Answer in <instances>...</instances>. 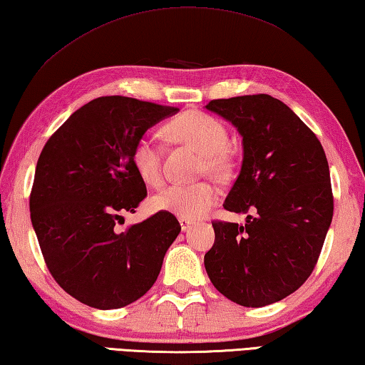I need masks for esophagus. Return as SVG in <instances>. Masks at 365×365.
<instances>
[{"label":"esophagus","mask_w":365,"mask_h":365,"mask_svg":"<svg viewBox=\"0 0 365 365\" xmlns=\"http://www.w3.org/2000/svg\"><path fill=\"white\" fill-rule=\"evenodd\" d=\"M178 222H180V227H182L183 231H187V230H190L191 227H193V222L187 220V218H180V220H178Z\"/></svg>","instance_id":"34e87169"}]
</instances>
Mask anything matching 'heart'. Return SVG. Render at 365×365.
<instances>
[{"label":"heart","mask_w":365,"mask_h":365,"mask_svg":"<svg viewBox=\"0 0 365 365\" xmlns=\"http://www.w3.org/2000/svg\"><path fill=\"white\" fill-rule=\"evenodd\" d=\"M165 130L175 140L200 150L204 158L202 169L212 174H225L230 168L227 153L228 132L217 118L201 111H185L165 124ZM134 169L143 182L158 187L163 182V148L151 134L137 137L130 151ZM220 190L214 183L172 185L153 197L156 209L187 220H197L220 201Z\"/></svg>","instance_id":"b5f03b06"}]
</instances>
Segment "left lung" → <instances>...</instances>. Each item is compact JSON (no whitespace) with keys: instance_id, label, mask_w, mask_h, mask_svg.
<instances>
[{"instance_id":"obj_1","label":"left lung","mask_w":365,"mask_h":365,"mask_svg":"<svg viewBox=\"0 0 365 365\" xmlns=\"http://www.w3.org/2000/svg\"><path fill=\"white\" fill-rule=\"evenodd\" d=\"M205 108L242 137V165L223 207L246 225L214 222L204 267L218 292L241 307L286 298L308 279L332 223L326 153L314 132L268 94L210 101Z\"/></svg>"}]
</instances>
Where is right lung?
I'll return each instance as SVG.
<instances>
[{
    "label": "right lung",
    "instance_id": "add662e5",
    "mask_svg": "<svg viewBox=\"0 0 365 365\" xmlns=\"http://www.w3.org/2000/svg\"><path fill=\"white\" fill-rule=\"evenodd\" d=\"M178 108L123 96L76 110L39 155L30 215L52 277L88 307L116 309L153 286L180 223L160 210L116 230L147 197L130 151L138 135Z\"/></svg>",
    "mask_w": 365,
    "mask_h": 365
}]
</instances>
